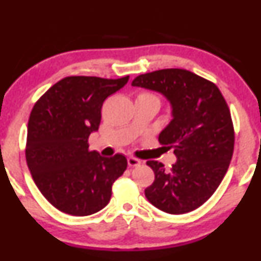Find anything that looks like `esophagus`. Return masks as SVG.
Masks as SVG:
<instances>
[{"instance_id":"1","label":"esophagus","mask_w":261,"mask_h":261,"mask_svg":"<svg viewBox=\"0 0 261 261\" xmlns=\"http://www.w3.org/2000/svg\"><path fill=\"white\" fill-rule=\"evenodd\" d=\"M140 163H141V161L139 160V159H137L135 156L127 158V165H129L130 167H137V166H139Z\"/></svg>"}]
</instances>
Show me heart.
<instances>
[{
	"label": "heart",
	"mask_w": 261,
	"mask_h": 261,
	"mask_svg": "<svg viewBox=\"0 0 261 261\" xmlns=\"http://www.w3.org/2000/svg\"><path fill=\"white\" fill-rule=\"evenodd\" d=\"M140 95H146V96H151V98H155L156 99V96L151 94V93H143V94H140Z\"/></svg>",
	"instance_id": "heart-1"
}]
</instances>
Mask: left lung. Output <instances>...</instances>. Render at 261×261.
Masks as SVG:
<instances>
[{
    "instance_id": "obj_1",
    "label": "left lung",
    "mask_w": 261,
    "mask_h": 261,
    "mask_svg": "<svg viewBox=\"0 0 261 261\" xmlns=\"http://www.w3.org/2000/svg\"><path fill=\"white\" fill-rule=\"evenodd\" d=\"M131 85L165 95L173 115L159 141L174 148L177 161L169 170L161 162H146L155 179L145 196L166 213L194 211L219 188L231 161L235 132L226 100L214 83L184 69L140 74Z\"/></svg>"
}]
</instances>
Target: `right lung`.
I'll list each match as a JSON object with an SVG mask.
<instances>
[{"instance_id":"right-lung-1","label":"right lung","mask_w":261,"mask_h":261,"mask_svg":"<svg viewBox=\"0 0 261 261\" xmlns=\"http://www.w3.org/2000/svg\"><path fill=\"white\" fill-rule=\"evenodd\" d=\"M127 81L129 76L65 77L31 112L26 162L43 197L63 213L86 216L102 210L126 169L122 154L103 158L90 151L88 137L99 129L103 101Z\"/></svg>"}]
</instances>
